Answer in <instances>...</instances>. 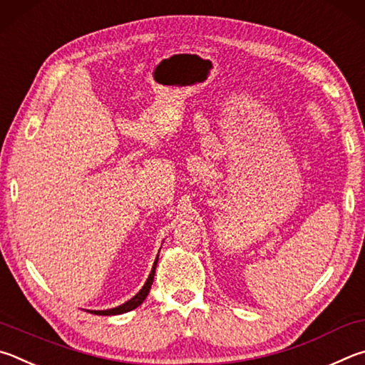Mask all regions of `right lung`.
<instances>
[{
  "label": "right lung",
  "mask_w": 365,
  "mask_h": 365,
  "mask_svg": "<svg viewBox=\"0 0 365 365\" xmlns=\"http://www.w3.org/2000/svg\"><path fill=\"white\" fill-rule=\"evenodd\" d=\"M157 261H158V257H157V259H155V263H153V267H152V272H150L149 279H147L145 285L143 287V289H140V292L138 293L136 297H133V298L130 299V302H126L125 304L118 306V308L107 309V311H91V312H94V314H98V316H115V314H123V312H128V311H133V309H136L138 306L144 302L145 297L149 295V292H150V287H152V282H153V276H155V267H157Z\"/></svg>",
  "instance_id": "obj_1"
}]
</instances>
